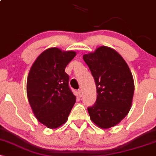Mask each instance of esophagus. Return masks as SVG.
Returning <instances> with one entry per match:
<instances>
[{"mask_svg": "<svg viewBox=\"0 0 156 156\" xmlns=\"http://www.w3.org/2000/svg\"><path fill=\"white\" fill-rule=\"evenodd\" d=\"M78 95H79V97L83 96V91H82V89H79V90L78 91Z\"/></svg>", "mask_w": 156, "mask_h": 156, "instance_id": "obj_1", "label": "esophagus"}]
</instances>
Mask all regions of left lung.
<instances>
[{
  "label": "left lung",
  "instance_id": "left-lung-1",
  "mask_svg": "<svg viewBox=\"0 0 156 156\" xmlns=\"http://www.w3.org/2000/svg\"><path fill=\"white\" fill-rule=\"evenodd\" d=\"M95 81L97 100L89 107L90 119L103 129L119 124L129 112L134 93L132 73L115 50L101 46L83 55Z\"/></svg>",
  "mask_w": 156,
  "mask_h": 156
}]
</instances>
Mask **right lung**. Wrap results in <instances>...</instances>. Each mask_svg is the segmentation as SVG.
<instances>
[{"instance_id": "add662e5", "label": "right lung", "mask_w": 156, "mask_h": 156, "mask_svg": "<svg viewBox=\"0 0 156 156\" xmlns=\"http://www.w3.org/2000/svg\"><path fill=\"white\" fill-rule=\"evenodd\" d=\"M76 55L75 51L48 48L30 69L26 87L28 102L37 120L48 128L64 125L76 103L64 71Z\"/></svg>"}]
</instances>
